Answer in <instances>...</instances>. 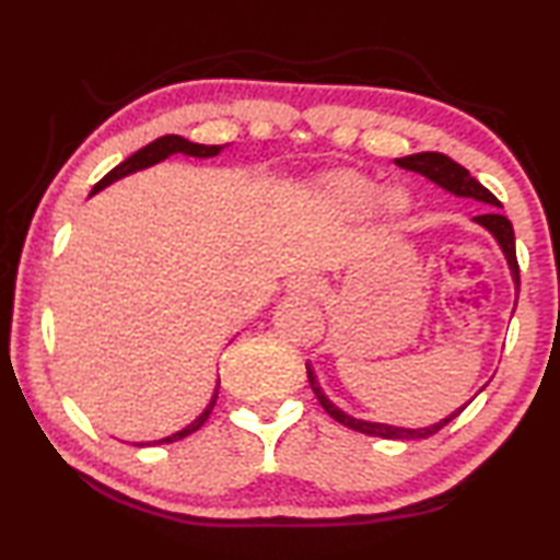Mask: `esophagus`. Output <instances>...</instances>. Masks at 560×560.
<instances>
[{
	"label": "esophagus",
	"instance_id": "1",
	"mask_svg": "<svg viewBox=\"0 0 560 560\" xmlns=\"http://www.w3.org/2000/svg\"><path fill=\"white\" fill-rule=\"evenodd\" d=\"M287 291L291 293V296H303V299L318 296L320 279L308 277V273H299V277H291V279H289Z\"/></svg>",
	"mask_w": 560,
	"mask_h": 560
}]
</instances>
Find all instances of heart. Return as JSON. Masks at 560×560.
<instances>
[{
  "mask_svg": "<svg viewBox=\"0 0 560 560\" xmlns=\"http://www.w3.org/2000/svg\"><path fill=\"white\" fill-rule=\"evenodd\" d=\"M320 200L340 217H360L365 214L377 200V210L385 222H397L410 212V197L405 189L390 187L377 197V183L371 177L358 173H338L330 175L320 185Z\"/></svg>",
  "mask_w": 560,
  "mask_h": 560,
  "instance_id": "1",
  "label": "heart"
}]
</instances>
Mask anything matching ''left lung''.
<instances>
[{
  "mask_svg": "<svg viewBox=\"0 0 560 560\" xmlns=\"http://www.w3.org/2000/svg\"><path fill=\"white\" fill-rule=\"evenodd\" d=\"M397 167L402 170H410V173H417L422 177H428L430 183H434L438 187H442L444 192H450L454 197H467V200H477L487 207H494V210H489L485 214H477L471 222H477L479 226H485V230L494 236L499 249L504 252V259L509 264V271H511V279H514V287H516V299H518V261H516V242H514V226L506 220L504 214L497 212L501 202L497 200L494 195L489 192V189L479 183V179H474L469 175L467 167H462L459 163H454L452 158H447L444 153H415V155H405V158H397L395 160ZM306 371H308V383H311V390L316 393L318 402L324 410L334 417L336 422L346 424L348 430H355V432H363V434H371V438H383V440H428L430 434L440 432L444 424H450L454 417H457L464 407L469 402L459 405L457 410L450 412L447 417H442L440 422L428 424V428H397V424H385V422H368V420H358V417L348 415L340 410L336 402L328 400V395L324 393V387H320L318 377L314 373V368L306 363ZM487 387V385H485ZM481 387V390H485ZM479 390V393H481ZM477 393V395H479Z\"/></svg>",
  "mask_w": 560,
  "mask_h": 560,
  "instance_id": "left-lung-1",
  "label": "left lung"
}]
</instances>
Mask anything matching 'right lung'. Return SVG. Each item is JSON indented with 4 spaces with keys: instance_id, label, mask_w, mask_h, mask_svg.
<instances>
[{
    "instance_id": "obj_1",
    "label": "right lung",
    "mask_w": 560,
    "mask_h": 560,
    "mask_svg": "<svg viewBox=\"0 0 560 560\" xmlns=\"http://www.w3.org/2000/svg\"><path fill=\"white\" fill-rule=\"evenodd\" d=\"M222 150H224V145H200V143H192V140H187V138H183V136H163V138L153 140V143H148L145 148H140L138 153H132L130 158L122 160L120 165L113 167L110 173L101 179V183L93 185L91 197L96 195V192H101V189H106L108 185L116 183V179H122V177H128V175H132V173H140V170L163 163V160H167L170 155H177V153H179V155H189V158H214V155H220ZM217 393H220V381H217V385H214L212 400L207 402L205 410H202L200 415H197L192 422L185 424L183 430H177V432L167 434V438H160V440L132 442V444H136V447H155V444L177 442V440L187 438V434L197 432V430H200L202 424L207 422V417H210L212 407H214V402H217Z\"/></svg>"
}]
</instances>
